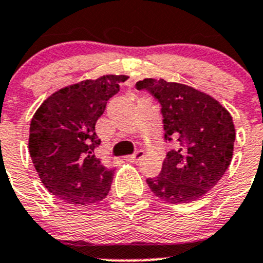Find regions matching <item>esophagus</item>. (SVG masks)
<instances>
[{
	"mask_svg": "<svg viewBox=\"0 0 263 263\" xmlns=\"http://www.w3.org/2000/svg\"><path fill=\"white\" fill-rule=\"evenodd\" d=\"M143 157H144V152L137 151V152H135L134 154H131V156H127L126 159L128 162H139L140 159L143 158Z\"/></svg>",
	"mask_w": 263,
	"mask_h": 263,
	"instance_id": "obj_1",
	"label": "esophagus"
}]
</instances>
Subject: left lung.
<instances>
[{
    "label": "left lung",
    "instance_id": "1",
    "mask_svg": "<svg viewBox=\"0 0 263 263\" xmlns=\"http://www.w3.org/2000/svg\"><path fill=\"white\" fill-rule=\"evenodd\" d=\"M136 89L148 90L159 102L165 141H175L159 175L146 179L149 188L171 203L202 197L231 163L235 143L231 114L209 95L179 83L144 79L136 83Z\"/></svg>",
    "mask_w": 263,
    "mask_h": 263
}]
</instances>
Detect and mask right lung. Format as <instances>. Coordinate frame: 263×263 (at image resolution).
Instances as JSON below:
<instances>
[{"label":"right lung","instance_id":"right-lung-1","mask_svg":"<svg viewBox=\"0 0 263 263\" xmlns=\"http://www.w3.org/2000/svg\"><path fill=\"white\" fill-rule=\"evenodd\" d=\"M126 75H105L49 96L31 120L28 149L46 190L65 202L89 206L104 200L114 168L97 158L96 122Z\"/></svg>","mask_w":263,"mask_h":263}]
</instances>
